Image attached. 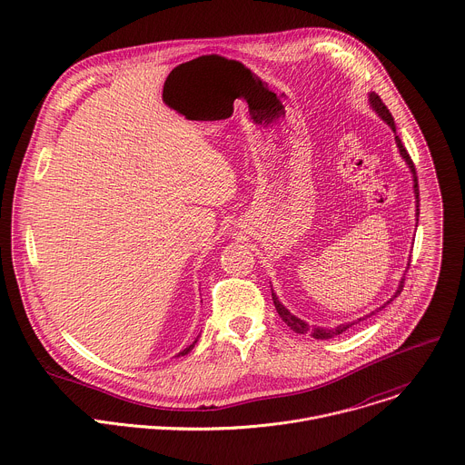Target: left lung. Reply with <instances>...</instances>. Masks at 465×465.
<instances>
[{
  "label": "left lung",
  "mask_w": 465,
  "mask_h": 465,
  "mask_svg": "<svg viewBox=\"0 0 465 465\" xmlns=\"http://www.w3.org/2000/svg\"><path fill=\"white\" fill-rule=\"evenodd\" d=\"M369 102H371V107L376 111V114L392 129V133L396 134V125H394V120H392V116H391V113H389V109L385 107V104L380 100V96L376 94V93H371L369 94ZM394 140H396V145H398V149H400V154H401V158L407 162V165H409V169H411V173H412V182H414V196H416V216L420 214V193H418V178H416V169H414V163H412V160H411V156H409V153L405 151V147H403V143H401V140L398 138V136H394ZM403 283H405V276L401 278V282H400V285H398V289H396V292L392 294V298L389 300V302H385L378 311H381L387 303H391L400 292H401V289H403ZM272 302H274V307H276V311H278V314H280V318L294 331V332H300V334H305V332H309L312 338H316V340H327V338H334V336H338V334H341L343 331H347L351 325H354L356 322H351V323H341V325H338V327H332V329H329V327H316V325H307L303 320H300V318H296L294 314H291L282 303H280V300H278V296L272 292ZM376 311V312H378ZM371 314H374V312H371ZM367 318V316H365ZM363 318H360L358 322H361Z\"/></svg>",
  "instance_id": "obj_1"
}]
</instances>
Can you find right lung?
Here are the masks:
<instances>
[{
	"label": "right lung",
	"instance_id": "right-lung-1",
	"mask_svg": "<svg viewBox=\"0 0 465 465\" xmlns=\"http://www.w3.org/2000/svg\"><path fill=\"white\" fill-rule=\"evenodd\" d=\"M196 341H198V338H196V340H194V341H193V343H191V345H189V347H185V349H183V351H182V352H178V356H185V354H187V352H191V351H193V347H194V343H196Z\"/></svg>",
	"mask_w": 465,
	"mask_h": 465
}]
</instances>
